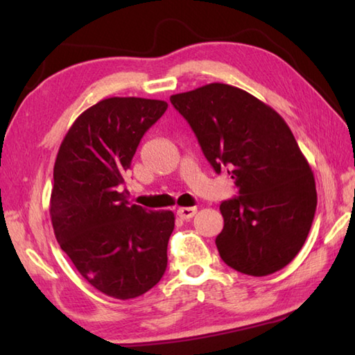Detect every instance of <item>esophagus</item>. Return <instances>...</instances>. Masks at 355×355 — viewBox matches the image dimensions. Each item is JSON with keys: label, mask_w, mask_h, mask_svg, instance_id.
<instances>
[{"label": "esophagus", "mask_w": 355, "mask_h": 355, "mask_svg": "<svg viewBox=\"0 0 355 355\" xmlns=\"http://www.w3.org/2000/svg\"><path fill=\"white\" fill-rule=\"evenodd\" d=\"M195 214H197V207H180L177 210V215L182 218V220H191Z\"/></svg>", "instance_id": "34e87169"}]
</instances>
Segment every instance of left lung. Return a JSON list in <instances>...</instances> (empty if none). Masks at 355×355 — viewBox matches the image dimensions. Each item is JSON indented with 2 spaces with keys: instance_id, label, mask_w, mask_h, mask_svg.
<instances>
[{
  "instance_id": "left-lung-1",
  "label": "left lung",
  "mask_w": 355,
  "mask_h": 355,
  "mask_svg": "<svg viewBox=\"0 0 355 355\" xmlns=\"http://www.w3.org/2000/svg\"><path fill=\"white\" fill-rule=\"evenodd\" d=\"M216 173L227 171L238 197L221 202L215 244L233 270L267 276L302 248L314 220L313 171L285 120L268 105L227 84L171 96Z\"/></svg>"
}]
</instances>
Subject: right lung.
Returning <instances> with one entry per match:
<instances>
[{
	"label": "right lung",
	"mask_w": 355,
	"mask_h": 355,
	"mask_svg": "<svg viewBox=\"0 0 355 355\" xmlns=\"http://www.w3.org/2000/svg\"><path fill=\"white\" fill-rule=\"evenodd\" d=\"M168 103L110 97L74 120L53 169L50 216L59 245L96 290L134 299L168 267L175 216L126 200V171L143 135Z\"/></svg>",
	"instance_id": "1"
}]
</instances>
